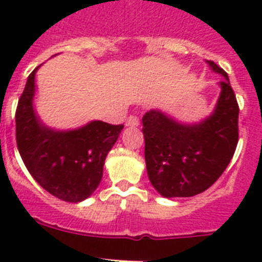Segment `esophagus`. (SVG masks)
I'll list each match as a JSON object with an SVG mask.
<instances>
[{"mask_svg":"<svg viewBox=\"0 0 262 262\" xmlns=\"http://www.w3.org/2000/svg\"><path fill=\"white\" fill-rule=\"evenodd\" d=\"M139 123H140L139 117H137V115H130V117H127L126 123H125V125H126V126L133 127V126H137Z\"/></svg>","mask_w":262,"mask_h":262,"instance_id":"1","label":"esophagus"}]
</instances>
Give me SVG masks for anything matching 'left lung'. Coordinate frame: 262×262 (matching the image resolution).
<instances>
[{
  "mask_svg": "<svg viewBox=\"0 0 262 262\" xmlns=\"http://www.w3.org/2000/svg\"><path fill=\"white\" fill-rule=\"evenodd\" d=\"M207 62L224 77L211 117L195 125L177 122L159 110L143 117L148 178L163 197H191L205 191L235 152L239 106L227 73L213 61Z\"/></svg>",
  "mask_w": 262,
  "mask_h": 262,
  "instance_id": "1",
  "label": "left lung"
}]
</instances>
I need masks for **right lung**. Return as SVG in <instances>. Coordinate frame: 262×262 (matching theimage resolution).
<instances>
[{"instance_id": "1", "label": "right lung", "mask_w": 262, "mask_h": 262, "mask_svg": "<svg viewBox=\"0 0 262 262\" xmlns=\"http://www.w3.org/2000/svg\"><path fill=\"white\" fill-rule=\"evenodd\" d=\"M38 68L28 76L16 108L18 152L27 170L45 190L62 201L80 203L99 186L106 156L123 125L92 121L69 132L45 126L32 106Z\"/></svg>"}]
</instances>
